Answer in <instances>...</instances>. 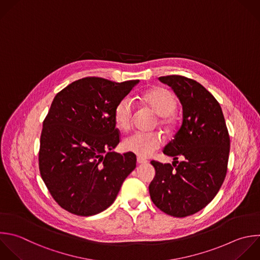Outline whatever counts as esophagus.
<instances>
[{"label": "esophagus", "mask_w": 260, "mask_h": 260, "mask_svg": "<svg viewBox=\"0 0 260 260\" xmlns=\"http://www.w3.org/2000/svg\"><path fill=\"white\" fill-rule=\"evenodd\" d=\"M137 162L138 164H146V162H148V160L139 156V157H137Z\"/></svg>", "instance_id": "esophagus-1"}]
</instances>
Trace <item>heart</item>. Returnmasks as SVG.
<instances>
[{
    "label": "heart",
    "mask_w": 260,
    "mask_h": 260,
    "mask_svg": "<svg viewBox=\"0 0 260 260\" xmlns=\"http://www.w3.org/2000/svg\"><path fill=\"white\" fill-rule=\"evenodd\" d=\"M139 102L150 109L158 116V125L166 130H170L175 124L174 112L177 108L175 95L161 86L151 87L139 95ZM134 106L129 98L119 102L114 112V119L119 129L127 131L132 125ZM162 143V139L157 133L137 132L123 141L125 150L133 152L140 157H147L157 150Z\"/></svg>",
    "instance_id": "heart-1"
}]
</instances>
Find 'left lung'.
<instances>
[{"label": "left lung", "instance_id": "1", "mask_svg": "<svg viewBox=\"0 0 260 260\" xmlns=\"http://www.w3.org/2000/svg\"><path fill=\"white\" fill-rule=\"evenodd\" d=\"M158 79L180 100L183 120L162 149L173 165L151 160L155 176L148 189L157 208L184 217L204 208L217 194L226 175L230 136L219 104L200 83L180 75ZM179 157L183 159L180 163Z\"/></svg>", "mask_w": 260, "mask_h": 260}]
</instances>
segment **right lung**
<instances>
[{
  "mask_svg": "<svg viewBox=\"0 0 260 260\" xmlns=\"http://www.w3.org/2000/svg\"><path fill=\"white\" fill-rule=\"evenodd\" d=\"M138 82L86 77L55 96L43 124L39 165L51 195L67 211H104L136 168L133 152L112 150L120 142L116 106Z\"/></svg>",
  "mask_w": 260,
  "mask_h": 260,
  "instance_id": "add662e5",
  "label": "right lung"
}]
</instances>
